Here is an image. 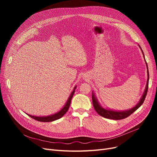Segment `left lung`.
Instances as JSON below:
<instances>
[{
  "label": "left lung",
  "mask_w": 157,
  "mask_h": 157,
  "mask_svg": "<svg viewBox=\"0 0 157 157\" xmlns=\"http://www.w3.org/2000/svg\"><path fill=\"white\" fill-rule=\"evenodd\" d=\"M139 46L140 47V46L139 45ZM141 48V47H140ZM142 52H143V50H141ZM144 54V52H143ZM144 57L145 58L144 54ZM146 63V61H145ZM147 65V85L145 87V90L144 91V93L142 96L141 98L140 99V100L139 101V103L137 104V105L134 107L133 108H132L130 110H127V111H113V110H108V109H105L103 108L100 105H99L96 98L95 97L94 93H92V103L96 111L99 114V115L106 118H109V119H113V120H121V119H124V118L129 117L130 115L134 113V111H136L137 109H138L143 103L144 102V100L146 97V95L147 93V91H148V87H149V71H148V66H147V64L146 63Z\"/></svg>",
  "instance_id": "8db88e82"
}]
</instances>
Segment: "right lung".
I'll return each mask as SVG.
<instances>
[{"instance_id":"obj_1","label":"right lung","mask_w":157,"mask_h":157,"mask_svg":"<svg viewBox=\"0 0 157 157\" xmlns=\"http://www.w3.org/2000/svg\"><path fill=\"white\" fill-rule=\"evenodd\" d=\"M76 88H77V86H75V88L73 89V91L72 92V93L71 94L67 103H66V104L64 105V107L62 109H61L59 112L54 114V115L47 116V117H35V116H32V115H28V114H27L28 116H29L30 117L33 118V119H35L36 121H40V122H52V121H54L56 120L59 119V118L62 117L68 111V109H69V106H70V104H71V99H72V98H73V96L74 93H75V90L76 89Z\"/></svg>"}]
</instances>
